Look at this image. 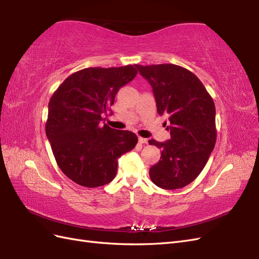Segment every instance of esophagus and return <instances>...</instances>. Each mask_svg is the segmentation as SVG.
<instances>
[{
  "mask_svg": "<svg viewBox=\"0 0 259 259\" xmlns=\"http://www.w3.org/2000/svg\"><path fill=\"white\" fill-rule=\"evenodd\" d=\"M138 142H139V144H148V139L143 138V137H138Z\"/></svg>",
  "mask_w": 259,
  "mask_h": 259,
  "instance_id": "1",
  "label": "esophagus"
}]
</instances>
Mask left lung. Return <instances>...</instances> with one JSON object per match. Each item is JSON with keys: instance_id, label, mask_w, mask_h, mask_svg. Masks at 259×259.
I'll return each instance as SVG.
<instances>
[{"instance_id": "8db88e82", "label": "left lung", "mask_w": 259, "mask_h": 259, "mask_svg": "<svg viewBox=\"0 0 259 259\" xmlns=\"http://www.w3.org/2000/svg\"><path fill=\"white\" fill-rule=\"evenodd\" d=\"M151 85L160 115L167 114L170 139L149 140L162 150L149 170L163 189H179L192 183L204 168L216 143L215 104L204 85L189 70L173 64L135 65ZM166 125V123H164Z\"/></svg>"}]
</instances>
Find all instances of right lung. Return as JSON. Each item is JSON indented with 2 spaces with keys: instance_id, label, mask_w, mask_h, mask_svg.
Segmentation results:
<instances>
[{
  "instance_id": "obj_1",
  "label": "right lung",
  "mask_w": 259,
  "mask_h": 259,
  "mask_svg": "<svg viewBox=\"0 0 259 259\" xmlns=\"http://www.w3.org/2000/svg\"><path fill=\"white\" fill-rule=\"evenodd\" d=\"M134 66L86 68L69 75L49 103L45 132L59 168L77 185L96 188L115 177L117 159L135 148L133 132L101 124Z\"/></svg>"
}]
</instances>
